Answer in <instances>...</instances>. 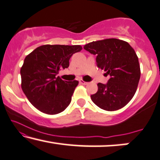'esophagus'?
I'll use <instances>...</instances> for the list:
<instances>
[{
    "mask_svg": "<svg viewBox=\"0 0 160 160\" xmlns=\"http://www.w3.org/2000/svg\"><path fill=\"white\" fill-rule=\"evenodd\" d=\"M79 82H80V84H82V85H87L88 83V82H85V81L82 80H80Z\"/></svg>",
    "mask_w": 160,
    "mask_h": 160,
    "instance_id": "34e87169",
    "label": "esophagus"
}]
</instances>
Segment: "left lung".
Wrapping results in <instances>:
<instances>
[{
	"label": "left lung",
	"mask_w": 160,
	"mask_h": 160,
	"mask_svg": "<svg viewBox=\"0 0 160 160\" xmlns=\"http://www.w3.org/2000/svg\"><path fill=\"white\" fill-rule=\"evenodd\" d=\"M84 49L96 56L97 67L110 77L106 84L98 83V91L91 96V100L107 111L125 107L133 97L141 76L134 49L128 42L116 38L91 42L85 45Z\"/></svg>",
	"instance_id": "8db88e82"
}]
</instances>
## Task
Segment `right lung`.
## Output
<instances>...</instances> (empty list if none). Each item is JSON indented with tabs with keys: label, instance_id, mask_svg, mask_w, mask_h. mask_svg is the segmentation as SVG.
Here are the masks:
<instances>
[{
	"label": "right lung",
	"instance_id": "right-lung-1",
	"mask_svg": "<svg viewBox=\"0 0 160 160\" xmlns=\"http://www.w3.org/2000/svg\"><path fill=\"white\" fill-rule=\"evenodd\" d=\"M80 46L44 45L24 58L20 74L22 88L30 102L40 112L56 114L69 105L78 81H65L57 75L68 68L69 58Z\"/></svg>",
	"mask_w": 160,
	"mask_h": 160
}]
</instances>
